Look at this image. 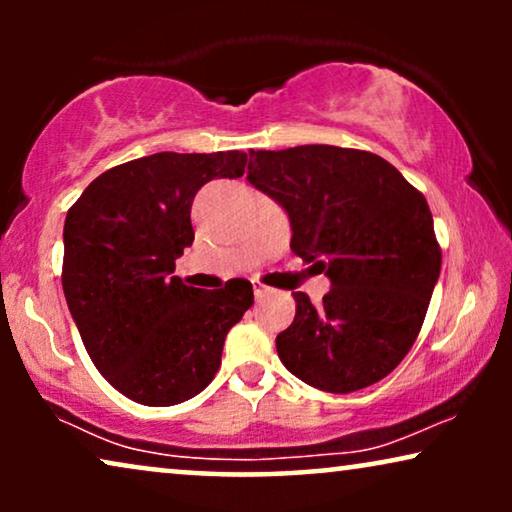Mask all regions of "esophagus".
Masks as SVG:
<instances>
[{
  "instance_id": "esophagus-1",
  "label": "esophagus",
  "mask_w": 512,
  "mask_h": 512,
  "mask_svg": "<svg viewBox=\"0 0 512 512\" xmlns=\"http://www.w3.org/2000/svg\"><path fill=\"white\" fill-rule=\"evenodd\" d=\"M272 291L270 286H265V284H261V282H254V296H256V300H265L268 296H272Z\"/></svg>"
}]
</instances>
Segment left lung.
I'll use <instances>...</instances> for the list:
<instances>
[{
	"label": "left lung",
	"instance_id": "obj_1",
	"mask_svg": "<svg viewBox=\"0 0 512 512\" xmlns=\"http://www.w3.org/2000/svg\"><path fill=\"white\" fill-rule=\"evenodd\" d=\"M249 158V184L289 214L293 254L333 286L319 307L293 293L296 317L277 335L279 359L331 394L380 382L415 345L440 275L426 198L370 151L305 144Z\"/></svg>",
	"mask_w": 512,
	"mask_h": 512
}]
</instances>
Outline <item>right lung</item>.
<instances>
[{
  "label": "right lung",
  "instance_id": "add662e5",
  "mask_svg": "<svg viewBox=\"0 0 512 512\" xmlns=\"http://www.w3.org/2000/svg\"><path fill=\"white\" fill-rule=\"evenodd\" d=\"M247 153L163 151L102 172L69 207L62 289L95 368L130 401L165 408L200 394L230 328L254 305L247 279L202 291L172 277L193 244L195 193L237 179Z\"/></svg>",
  "mask_w": 512,
  "mask_h": 512
}]
</instances>
